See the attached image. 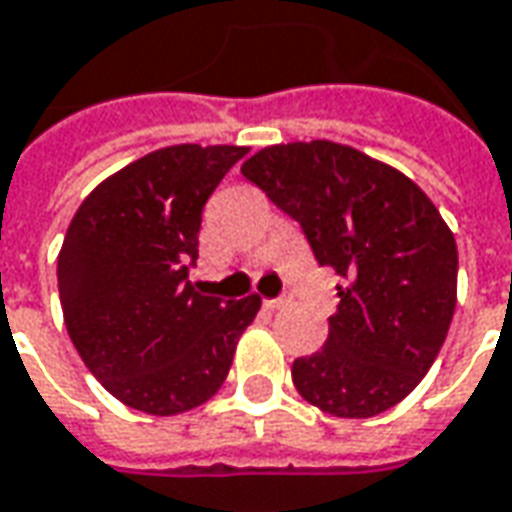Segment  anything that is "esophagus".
Listing matches in <instances>:
<instances>
[{
  "mask_svg": "<svg viewBox=\"0 0 512 512\" xmlns=\"http://www.w3.org/2000/svg\"><path fill=\"white\" fill-rule=\"evenodd\" d=\"M263 305H266L269 311H280V308H285V305H288V300H285V297H277V300H266Z\"/></svg>",
  "mask_w": 512,
  "mask_h": 512,
  "instance_id": "esophagus-1",
  "label": "esophagus"
}]
</instances>
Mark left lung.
<instances>
[{"label": "left lung", "instance_id": "obj_1", "mask_svg": "<svg viewBox=\"0 0 512 512\" xmlns=\"http://www.w3.org/2000/svg\"><path fill=\"white\" fill-rule=\"evenodd\" d=\"M241 173L342 277L328 342L291 367L333 417H375L429 373L457 305V243L429 196L373 156L314 139L257 151Z\"/></svg>", "mask_w": 512, "mask_h": 512}]
</instances>
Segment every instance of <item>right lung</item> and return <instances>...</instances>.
<instances>
[{
	"label": "right lung",
	"instance_id": "right-lung-1",
	"mask_svg": "<svg viewBox=\"0 0 512 512\" xmlns=\"http://www.w3.org/2000/svg\"><path fill=\"white\" fill-rule=\"evenodd\" d=\"M238 145H170L86 196L58 255L64 322L83 364L117 401L179 415L221 389L260 297H201L190 283L201 212Z\"/></svg>",
	"mask_w": 512,
	"mask_h": 512
}]
</instances>
